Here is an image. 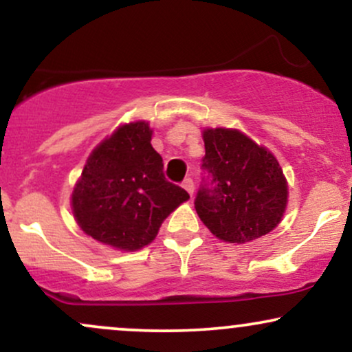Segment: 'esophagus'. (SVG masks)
Wrapping results in <instances>:
<instances>
[{"label": "esophagus", "instance_id": "esophagus-1", "mask_svg": "<svg viewBox=\"0 0 352 352\" xmlns=\"http://www.w3.org/2000/svg\"><path fill=\"white\" fill-rule=\"evenodd\" d=\"M182 187H184L185 190H187L190 197H192V195H193V192H195V185H193V180L190 179V177H188V179H185V180H184V184H182Z\"/></svg>", "mask_w": 352, "mask_h": 352}]
</instances>
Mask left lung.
<instances>
[{
  "label": "left lung",
  "mask_w": 352,
  "mask_h": 352,
  "mask_svg": "<svg viewBox=\"0 0 352 352\" xmlns=\"http://www.w3.org/2000/svg\"><path fill=\"white\" fill-rule=\"evenodd\" d=\"M201 168L208 184L195 210L218 240L248 243L278 227L288 205V182L276 157L236 129H204Z\"/></svg>",
  "instance_id": "8db88e82"
}]
</instances>
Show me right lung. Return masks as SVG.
Segmentation results:
<instances>
[{"mask_svg": "<svg viewBox=\"0 0 352 352\" xmlns=\"http://www.w3.org/2000/svg\"><path fill=\"white\" fill-rule=\"evenodd\" d=\"M145 120L119 125L87 157L71 207L89 236L120 252H137L190 195L167 182Z\"/></svg>", "mask_w": 352, "mask_h": 352, "instance_id": "right-lung-1", "label": "right lung"}]
</instances>
